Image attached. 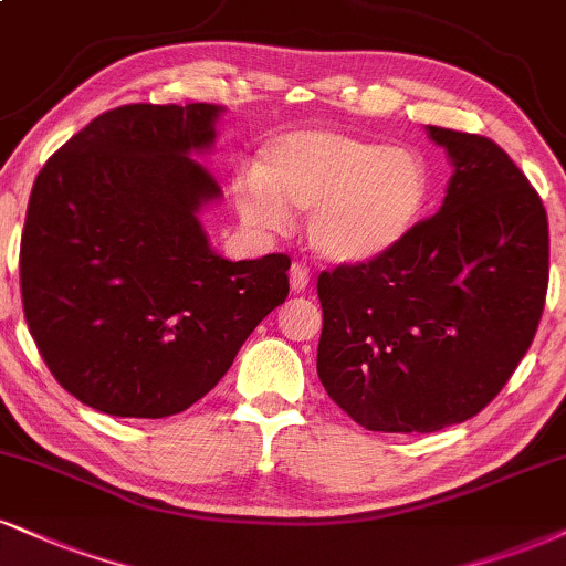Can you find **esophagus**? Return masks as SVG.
<instances>
[{
  "label": "esophagus",
  "mask_w": 566,
  "mask_h": 566,
  "mask_svg": "<svg viewBox=\"0 0 566 566\" xmlns=\"http://www.w3.org/2000/svg\"><path fill=\"white\" fill-rule=\"evenodd\" d=\"M291 277V291H304L310 285V268L304 262H294L289 270Z\"/></svg>",
  "instance_id": "34e87169"
}]
</instances>
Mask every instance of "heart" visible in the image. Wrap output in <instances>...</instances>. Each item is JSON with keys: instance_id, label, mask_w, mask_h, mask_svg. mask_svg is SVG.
<instances>
[{"instance_id": "obj_1", "label": "heart", "mask_w": 566, "mask_h": 566, "mask_svg": "<svg viewBox=\"0 0 566 566\" xmlns=\"http://www.w3.org/2000/svg\"><path fill=\"white\" fill-rule=\"evenodd\" d=\"M430 197L420 151L338 130H296L262 149L260 170L235 184L249 226L283 230L289 207L312 209L310 241L325 260L359 264L411 233Z\"/></svg>"}]
</instances>
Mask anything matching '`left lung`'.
<instances>
[{"label": "left lung", "instance_id": "left-lung-1", "mask_svg": "<svg viewBox=\"0 0 566 566\" xmlns=\"http://www.w3.org/2000/svg\"><path fill=\"white\" fill-rule=\"evenodd\" d=\"M453 176L441 209L378 260L319 272L317 375L378 432H436L499 396L538 331L548 218L496 142L428 125Z\"/></svg>", "mask_w": 566, "mask_h": 566}]
</instances>
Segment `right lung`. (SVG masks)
I'll use <instances>...</instances> for the list:
<instances>
[{
    "label": "right lung",
    "instance_id": "add662e5",
    "mask_svg": "<svg viewBox=\"0 0 566 566\" xmlns=\"http://www.w3.org/2000/svg\"><path fill=\"white\" fill-rule=\"evenodd\" d=\"M218 104H123L46 159L20 235L28 331L67 394L113 417L178 415L289 296L285 254L228 262L199 212Z\"/></svg>",
    "mask_w": 566,
    "mask_h": 566
}]
</instances>
